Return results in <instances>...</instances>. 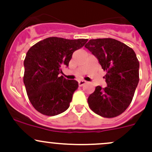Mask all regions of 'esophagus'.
Masks as SVG:
<instances>
[{
    "mask_svg": "<svg viewBox=\"0 0 152 152\" xmlns=\"http://www.w3.org/2000/svg\"><path fill=\"white\" fill-rule=\"evenodd\" d=\"M85 84H86L85 81H84V80L79 81V85L80 86V87H82V86H83L84 85H85Z\"/></svg>",
    "mask_w": 152,
    "mask_h": 152,
    "instance_id": "1",
    "label": "esophagus"
}]
</instances>
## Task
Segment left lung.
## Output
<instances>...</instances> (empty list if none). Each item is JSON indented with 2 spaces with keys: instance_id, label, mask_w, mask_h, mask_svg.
<instances>
[{
  "instance_id": "obj_1",
  "label": "left lung",
  "mask_w": 152,
  "mask_h": 152,
  "mask_svg": "<svg viewBox=\"0 0 152 152\" xmlns=\"http://www.w3.org/2000/svg\"><path fill=\"white\" fill-rule=\"evenodd\" d=\"M106 71L107 87L90 95V108L99 115L114 118L131 104L139 82V61L132 48L112 38L90 39L85 45Z\"/></svg>"
}]
</instances>
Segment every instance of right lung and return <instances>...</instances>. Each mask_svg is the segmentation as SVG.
Returning a JSON list of instances; mask_svg holds the SVG:
<instances>
[{
    "instance_id": "1",
    "label": "right lung",
    "mask_w": 152,
    "mask_h": 152,
    "mask_svg": "<svg viewBox=\"0 0 152 152\" xmlns=\"http://www.w3.org/2000/svg\"><path fill=\"white\" fill-rule=\"evenodd\" d=\"M87 42V39L53 37L39 41L28 50L23 82L29 101L39 113L53 116L67 110L79 84L59 74L62 67L68 66L73 52Z\"/></svg>"
}]
</instances>
